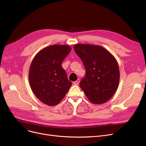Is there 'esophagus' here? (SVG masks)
Instances as JSON below:
<instances>
[{"mask_svg":"<svg viewBox=\"0 0 146 146\" xmlns=\"http://www.w3.org/2000/svg\"><path fill=\"white\" fill-rule=\"evenodd\" d=\"M79 82H80V80L78 79L77 80H76L75 82H73V84H74V85H78V84L79 83Z\"/></svg>","mask_w":146,"mask_h":146,"instance_id":"1","label":"esophagus"}]
</instances>
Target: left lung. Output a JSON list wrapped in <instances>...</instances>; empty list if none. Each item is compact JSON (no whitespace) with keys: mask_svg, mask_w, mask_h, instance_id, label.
<instances>
[{"mask_svg":"<svg viewBox=\"0 0 146 146\" xmlns=\"http://www.w3.org/2000/svg\"><path fill=\"white\" fill-rule=\"evenodd\" d=\"M74 50L82 61L86 73L80 87L89 100L102 104L112 98L118 88L119 70L111 54L99 45L78 44Z\"/></svg>","mask_w":146,"mask_h":146,"instance_id":"obj_1","label":"left lung"}]
</instances>
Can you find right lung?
I'll return each instance as SVG.
<instances>
[{"mask_svg": "<svg viewBox=\"0 0 146 146\" xmlns=\"http://www.w3.org/2000/svg\"><path fill=\"white\" fill-rule=\"evenodd\" d=\"M71 50L66 45H50L38 52L30 66L31 88L35 95L46 105H57L72 85L61 66Z\"/></svg>", "mask_w": 146, "mask_h": 146, "instance_id": "obj_1", "label": "right lung"}]
</instances>
